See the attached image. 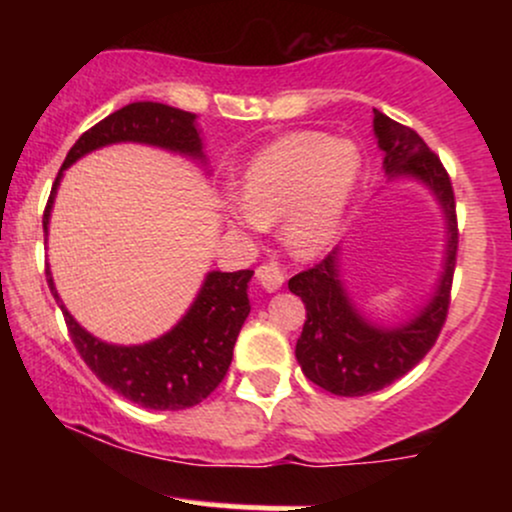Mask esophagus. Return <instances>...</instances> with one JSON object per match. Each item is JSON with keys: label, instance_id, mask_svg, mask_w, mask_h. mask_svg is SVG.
<instances>
[{"label": "esophagus", "instance_id": "obj_1", "mask_svg": "<svg viewBox=\"0 0 512 512\" xmlns=\"http://www.w3.org/2000/svg\"><path fill=\"white\" fill-rule=\"evenodd\" d=\"M257 281H260L264 291H279L281 284H284V272L276 262H264L257 267Z\"/></svg>", "mask_w": 512, "mask_h": 512}]
</instances>
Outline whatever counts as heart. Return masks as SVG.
<instances>
[{"instance_id":"obj_1","label":"heart","mask_w":512,"mask_h":512,"mask_svg":"<svg viewBox=\"0 0 512 512\" xmlns=\"http://www.w3.org/2000/svg\"><path fill=\"white\" fill-rule=\"evenodd\" d=\"M358 170L354 144L322 132L286 134L252 158L231 221L252 231L284 221L286 245L313 255L339 233Z\"/></svg>"}]
</instances>
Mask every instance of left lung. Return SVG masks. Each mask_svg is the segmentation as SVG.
Here are the masks:
<instances>
[{
	"label": "left lung",
	"instance_id": "obj_1",
	"mask_svg": "<svg viewBox=\"0 0 512 512\" xmlns=\"http://www.w3.org/2000/svg\"><path fill=\"white\" fill-rule=\"evenodd\" d=\"M373 132L383 149L387 178H414L436 195L448 223L443 274L431 301L414 320L399 327L375 325L354 308L339 279L337 250L315 267L289 279V289L305 303V325L296 358L305 378L339 397H363L407 375L436 344L450 308L457 262L455 192L448 170L411 127L373 110Z\"/></svg>",
	"mask_w": 512,
	"mask_h": 512
}]
</instances>
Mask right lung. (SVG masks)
<instances>
[{"instance_id":"1","label":"right lung","mask_w":512,"mask_h":512,"mask_svg":"<svg viewBox=\"0 0 512 512\" xmlns=\"http://www.w3.org/2000/svg\"><path fill=\"white\" fill-rule=\"evenodd\" d=\"M195 120L197 117L187 110L163 103H129L81 134L64 158L62 170L101 146L120 142L161 146L175 154L204 161ZM62 170L57 173L43 214L45 233H48ZM45 274L52 296L60 303L76 351L101 383L113 387L117 395L129 402L158 411L187 409L207 399L226 378L240 327L250 313L248 281L252 279V269L209 272L195 303L178 325L154 342L139 346L105 344L86 332L62 305L50 269H45Z\"/></svg>"}]
</instances>
